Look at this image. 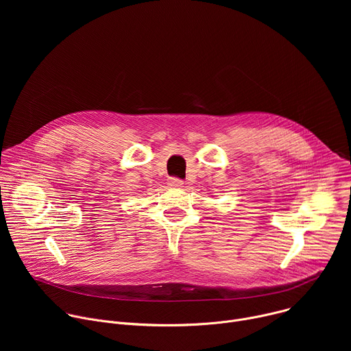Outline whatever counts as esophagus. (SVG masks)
<instances>
[{
  "instance_id": "34e87169",
  "label": "esophagus",
  "mask_w": 351,
  "mask_h": 351,
  "mask_svg": "<svg viewBox=\"0 0 351 351\" xmlns=\"http://www.w3.org/2000/svg\"><path fill=\"white\" fill-rule=\"evenodd\" d=\"M168 184H169L171 187H182L184 183H183V180H180L179 178H171L169 182H168Z\"/></svg>"
}]
</instances>
